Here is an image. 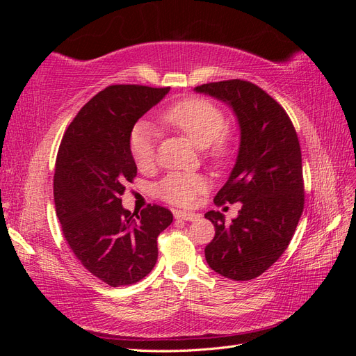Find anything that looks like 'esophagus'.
<instances>
[{
  "label": "esophagus",
  "instance_id": "34e87169",
  "mask_svg": "<svg viewBox=\"0 0 356 356\" xmlns=\"http://www.w3.org/2000/svg\"><path fill=\"white\" fill-rule=\"evenodd\" d=\"M175 218L177 220H184V221H195L199 218L197 213H191V212H182V211H177L175 212Z\"/></svg>",
  "mask_w": 356,
  "mask_h": 356
}]
</instances>
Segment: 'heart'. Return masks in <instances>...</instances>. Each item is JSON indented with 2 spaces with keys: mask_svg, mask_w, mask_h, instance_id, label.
<instances>
[{
  "mask_svg": "<svg viewBox=\"0 0 356 356\" xmlns=\"http://www.w3.org/2000/svg\"><path fill=\"white\" fill-rule=\"evenodd\" d=\"M161 122L203 149L213 161L227 159L233 136L224 126L221 106L207 98H187L169 105ZM129 152L139 170H149L156 163V134L145 122L138 123L129 135ZM207 179L197 174H169L157 186L159 196L177 207H190L199 193L207 190Z\"/></svg>",
  "mask_w": 356,
  "mask_h": 356,
  "instance_id": "b5f03b06",
  "label": "heart"
}]
</instances>
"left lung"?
Listing matches in <instances>:
<instances>
[{"label": "left lung", "instance_id": "8db88e82", "mask_svg": "<svg viewBox=\"0 0 356 356\" xmlns=\"http://www.w3.org/2000/svg\"><path fill=\"white\" fill-rule=\"evenodd\" d=\"M196 92L227 102L241 127V147L230 178L213 202H241L232 222L209 211L215 236L204 248L213 272L251 281L279 260L305 208L301 149L293 122L270 95L246 80L197 86Z\"/></svg>", "mask_w": 356, "mask_h": 356}]
</instances>
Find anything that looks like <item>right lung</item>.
<instances>
[{"label":"right lung","instance_id":"1","mask_svg":"<svg viewBox=\"0 0 356 356\" xmlns=\"http://www.w3.org/2000/svg\"><path fill=\"white\" fill-rule=\"evenodd\" d=\"M169 90L108 86L74 117L59 145L53 195L63 238L83 267L110 286L136 284L153 270L159 234L174 220L159 204L139 213L122 204L136 177L129 135Z\"/></svg>","mask_w":356,"mask_h":356}]
</instances>
